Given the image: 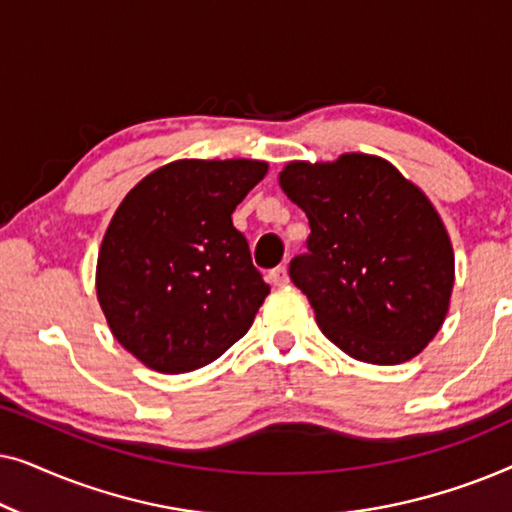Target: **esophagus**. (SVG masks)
<instances>
[{"label": "esophagus", "mask_w": 512, "mask_h": 512, "mask_svg": "<svg viewBox=\"0 0 512 512\" xmlns=\"http://www.w3.org/2000/svg\"><path fill=\"white\" fill-rule=\"evenodd\" d=\"M270 282L275 286H286L289 284V272H286L284 265H279V268H275L270 272Z\"/></svg>", "instance_id": "obj_1"}]
</instances>
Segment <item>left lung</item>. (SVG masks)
Wrapping results in <instances>:
<instances>
[{"instance_id":"1","label":"left lung","mask_w":512,"mask_h":512,"mask_svg":"<svg viewBox=\"0 0 512 512\" xmlns=\"http://www.w3.org/2000/svg\"><path fill=\"white\" fill-rule=\"evenodd\" d=\"M279 186L310 219V254L293 258L289 275L321 333L363 363L415 359L443 326L454 286L450 235L422 188L370 153L291 160Z\"/></svg>"}]
</instances>
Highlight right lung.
Returning <instances> with one entry per match:
<instances>
[{
    "label": "right lung",
    "mask_w": 512,
    "mask_h": 512,
    "mask_svg": "<svg viewBox=\"0 0 512 512\" xmlns=\"http://www.w3.org/2000/svg\"><path fill=\"white\" fill-rule=\"evenodd\" d=\"M268 174L265 160H172L111 216L95 289L114 338L146 368L179 375L233 347L270 286L233 212Z\"/></svg>",
    "instance_id": "right-lung-1"
}]
</instances>
